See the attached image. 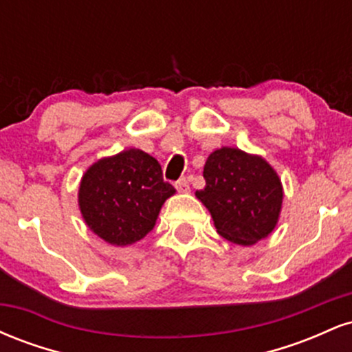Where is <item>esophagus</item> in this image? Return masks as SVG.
<instances>
[{
  "instance_id": "34e87169",
  "label": "esophagus",
  "mask_w": 352,
  "mask_h": 352,
  "mask_svg": "<svg viewBox=\"0 0 352 352\" xmlns=\"http://www.w3.org/2000/svg\"><path fill=\"white\" fill-rule=\"evenodd\" d=\"M175 188L179 190L180 193H187V192H190V185H188V180L185 179H180V180H177L175 182Z\"/></svg>"
}]
</instances>
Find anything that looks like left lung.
<instances>
[{
    "label": "left lung",
    "mask_w": 352,
    "mask_h": 352,
    "mask_svg": "<svg viewBox=\"0 0 352 352\" xmlns=\"http://www.w3.org/2000/svg\"><path fill=\"white\" fill-rule=\"evenodd\" d=\"M205 188L195 197L205 207L218 235L236 245H254L273 232L283 204L281 180L263 157L221 147L204 167Z\"/></svg>",
    "instance_id": "8db88e82"
}]
</instances>
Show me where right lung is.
Segmentation results:
<instances>
[{
	"label": "right lung",
	"instance_id": "right-lung-1",
	"mask_svg": "<svg viewBox=\"0 0 352 352\" xmlns=\"http://www.w3.org/2000/svg\"><path fill=\"white\" fill-rule=\"evenodd\" d=\"M175 193L162 167L139 148L104 157L87 168L79 185V208L92 232L107 243L127 246L155 225L164 201Z\"/></svg>",
	"mask_w": 352,
	"mask_h": 352
}]
</instances>
